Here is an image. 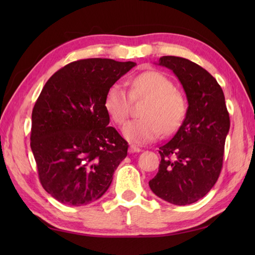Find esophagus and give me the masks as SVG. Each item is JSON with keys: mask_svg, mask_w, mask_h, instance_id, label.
Instances as JSON below:
<instances>
[{"mask_svg": "<svg viewBox=\"0 0 255 255\" xmlns=\"http://www.w3.org/2000/svg\"><path fill=\"white\" fill-rule=\"evenodd\" d=\"M140 148L138 147V146H135V145H130L129 146V153H138L140 152Z\"/></svg>", "mask_w": 255, "mask_h": 255, "instance_id": "1", "label": "esophagus"}]
</instances>
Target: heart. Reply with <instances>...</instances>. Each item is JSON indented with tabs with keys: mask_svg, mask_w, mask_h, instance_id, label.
<instances>
[{
	"mask_svg": "<svg viewBox=\"0 0 255 255\" xmlns=\"http://www.w3.org/2000/svg\"><path fill=\"white\" fill-rule=\"evenodd\" d=\"M131 94L122 84L114 83L107 90L103 106L109 117L117 125H123L129 116L130 97L147 98L141 116L125 125L123 133L131 143L144 144L153 141L180 127L187 112V101L182 92L176 90L169 77L156 71L144 72L133 77Z\"/></svg>",
	"mask_w": 255,
	"mask_h": 255,
	"instance_id": "1",
	"label": "heart"
}]
</instances>
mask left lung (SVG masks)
Returning <instances> with one entry per match:
<instances>
[{"label": "left lung", "mask_w": 255, "mask_h": 255, "mask_svg": "<svg viewBox=\"0 0 255 255\" xmlns=\"http://www.w3.org/2000/svg\"><path fill=\"white\" fill-rule=\"evenodd\" d=\"M158 65L173 71L189 107L179 130L159 147L158 172L148 184L161 199L185 206L205 197L217 182L230 114L221 85L205 68L175 56H163Z\"/></svg>", "instance_id": "left-lung-1"}]
</instances>
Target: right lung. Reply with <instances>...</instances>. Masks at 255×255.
Here are the masks:
<instances>
[{
	"instance_id": "add662e5",
	"label": "right lung",
	"mask_w": 255,
	"mask_h": 255,
	"mask_svg": "<svg viewBox=\"0 0 255 255\" xmlns=\"http://www.w3.org/2000/svg\"><path fill=\"white\" fill-rule=\"evenodd\" d=\"M136 65L109 58L80 59L46 82L32 109L31 146L40 183L64 205L98 200L127 156L128 143L103 106L109 86Z\"/></svg>"
}]
</instances>
